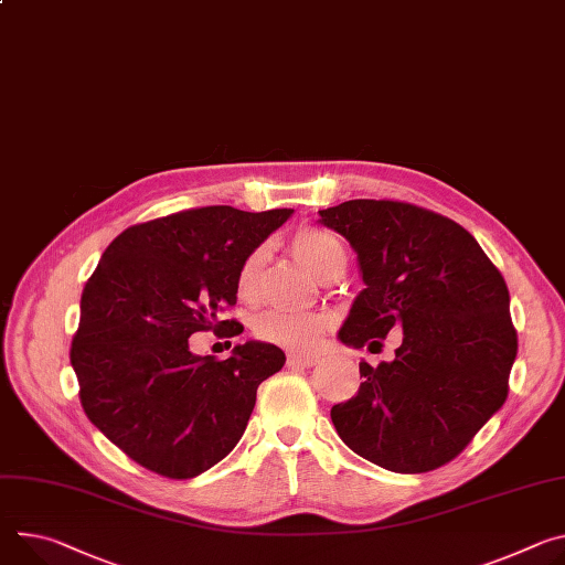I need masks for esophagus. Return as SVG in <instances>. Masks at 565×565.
<instances>
[{
	"mask_svg": "<svg viewBox=\"0 0 565 565\" xmlns=\"http://www.w3.org/2000/svg\"><path fill=\"white\" fill-rule=\"evenodd\" d=\"M320 363V355H303V353H288L290 367H316Z\"/></svg>",
	"mask_w": 565,
	"mask_h": 565,
	"instance_id": "obj_1",
	"label": "esophagus"
}]
</instances>
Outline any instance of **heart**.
<instances>
[{"label": "heart", "instance_id": "1", "mask_svg": "<svg viewBox=\"0 0 565 565\" xmlns=\"http://www.w3.org/2000/svg\"><path fill=\"white\" fill-rule=\"evenodd\" d=\"M290 252L295 259L320 281L329 279L333 273H344V247L342 243L316 227L299 230L290 241ZM264 268V249H254L241 266L238 273V295L249 299L259 286V275ZM333 320L329 313H284V311H266L254 324L256 335L264 342L309 351L316 349L322 335L331 329Z\"/></svg>", "mask_w": 565, "mask_h": 565}]
</instances>
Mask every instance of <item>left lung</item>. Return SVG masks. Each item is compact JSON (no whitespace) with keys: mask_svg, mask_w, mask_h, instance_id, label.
I'll return each instance as SVG.
<instances>
[{"mask_svg":"<svg viewBox=\"0 0 565 565\" xmlns=\"http://www.w3.org/2000/svg\"><path fill=\"white\" fill-rule=\"evenodd\" d=\"M320 223L349 241L365 284L338 340L372 349L403 329L394 361H363L358 394L331 407V422L387 471H433L507 398L519 351L507 284L465 227L415 204L349 200Z\"/></svg>","mask_w":565,"mask_h":565,"instance_id":"1","label":"left lung"}]
</instances>
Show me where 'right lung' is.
I'll return each instance as SVG.
<instances>
[{
    "label": "right lung",
    "mask_w": 565,
    "mask_h": 565,
    "mask_svg": "<svg viewBox=\"0 0 565 565\" xmlns=\"http://www.w3.org/2000/svg\"><path fill=\"white\" fill-rule=\"evenodd\" d=\"M290 214L189 210L128 227L100 254L70 358L87 419L148 471L186 480L218 465L245 433L256 387L284 367L270 342L214 361L191 353L189 338L243 331L216 324L218 311L236 303L243 262Z\"/></svg>",
    "instance_id": "1"
}]
</instances>
